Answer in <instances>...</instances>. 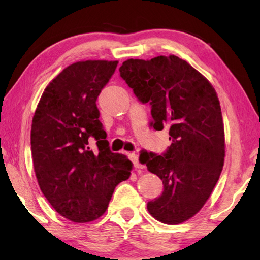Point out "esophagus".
<instances>
[{
  "label": "esophagus",
  "instance_id": "esophagus-1",
  "mask_svg": "<svg viewBox=\"0 0 260 260\" xmlns=\"http://www.w3.org/2000/svg\"><path fill=\"white\" fill-rule=\"evenodd\" d=\"M129 159L132 162H133V166L135 167V169H140V167H142L139 162V157L136 153H129Z\"/></svg>",
  "mask_w": 260,
  "mask_h": 260
}]
</instances>
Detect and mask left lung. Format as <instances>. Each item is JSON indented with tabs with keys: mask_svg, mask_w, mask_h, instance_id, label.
<instances>
[{
	"mask_svg": "<svg viewBox=\"0 0 260 260\" xmlns=\"http://www.w3.org/2000/svg\"><path fill=\"white\" fill-rule=\"evenodd\" d=\"M119 72L140 102L151 105L150 127L170 129L165 152L140 153L141 164L164 184L161 195L148 202V211L164 223H181L203 208L222 171L225 132L217 93L174 55L127 59Z\"/></svg>",
	"mask_w": 260,
	"mask_h": 260,
	"instance_id": "left-lung-1",
	"label": "left lung"
}]
</instances>
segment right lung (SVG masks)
I'll list each match as a JSON object with an SVG mask.
<instances>
[{"label": "right lung", "instance_id": "1", "mask_svg": "<svg viewBox=\"0 0 260 260\" xmlns=\"http://www.w3.org/2000/svg\"><path fill=\"white\" fill-rule=\"evenodd\" d=\"M118 61H78L43 91L35 110L30 150L39 186L57 212L88 222L107 210L132 162L110 150L96 101Z\"/></svg>", "mask_w": 260, "mask_h": 260}]
</instances>
